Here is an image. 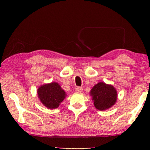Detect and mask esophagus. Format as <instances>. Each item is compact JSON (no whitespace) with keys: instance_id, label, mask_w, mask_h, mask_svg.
<instances>
[{"instance_id":"esophagus-1","label":"esophagus","mask_w":150,"mask_h":150,"mask_svg":"<svg viewBox=\"0 0 150 150\" xmlns=\"http://www.w3.org/2000/svg\"><path fill=\"white\" fill-rule=\"evenodd\" d=\"M75 91L77 93H81L83 91V88L80 87H77L75 88Z\"/></svg>"}]
</instances>
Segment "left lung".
<instances>
[{
	"instance_id": "1",
	"label": "left lung",
	"mask_w": 150,
	"mask_h": 150,
	"mask_svg": "<svg viewBox=\"0 0 150 150\" xmlns=\"http://www.w3.org/2000/svg\"><path fill=\"white\" fill-rule=\"evenodd\" d=\"M95 108L100 110H105L112 107L117 100V92L116 88L111 85L99 82L91 90Z\"/></svg>"
}]
</instances>
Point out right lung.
Listing matches in <instances>:
<instances>
[{"label": "right lung", "instance_id": "obj_1", "mask_svg": "<svg viewBox=\"0 0 150 150\" xmlns=\"http://www.w3.org/2000/svg\"><path fill=\"white\" fill-rule=\"evenodd\" d=\"M37 93L41 103L50 109L59 107L61 103L67 95L61 86L55 82L40 86Z\"/></svg>", "mask_w": 150, "mask_h": 150}]
</instances>
